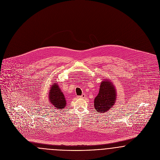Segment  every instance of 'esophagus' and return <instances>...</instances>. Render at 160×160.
Returning a JSON list of instances; mask_svg holds the SVG:
<instances>
[{"label": "esophagus", "instance_id": "obj_1", "mask_svg": "<svg viewBox=\"0 0 160 160\" xmlns=\"http://www.w3.org/2000/svg\"><path fill=\"white\" fill-rule=\"evenodd\" d=\"M86 95L85 93H82V95H81L79 97H80V98H84L86 97Z\"/></svg>", "mask_w": 160, "mask_h": 160}]
</instances>
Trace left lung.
<instances>
[{
	"mask_svg": "<svg viewBox=\"0 0 160 160\" xmlns=\"http://www.w3.org/2000/svg\"><path fill=\"white\" fill-rule=\"evenodd\" d=\"M117 91L108 79H104L100 85L99 92L94 99V107L97 112L105 113L110 110L116 100Z\"/></svg>",
	"mask_w": 160,
	"mask_h": 160,
	"instance_id": "8db88e82",
	"label": "left lung"
}]
</instances>
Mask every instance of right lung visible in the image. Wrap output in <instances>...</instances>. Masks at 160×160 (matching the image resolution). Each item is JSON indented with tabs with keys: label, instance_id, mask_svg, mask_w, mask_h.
<instances>
[{
	"label": "right lung",
	"instance_id": "add662e5",
	"mask_svg": "<svg viewBox=\"0 0 160 160\" xmlns=\"http://www.w3.org/2000/svg\"><path fill=\"white\" fill-rule=\"evenodd\" d=\"M48 100L55 109L62 110L67 106V101L63 92L60 89L58 84L53 82L48 92Z\"/></svg>",
	"mask_w": 160,
	"mask_h": 160
}]
</instances>
